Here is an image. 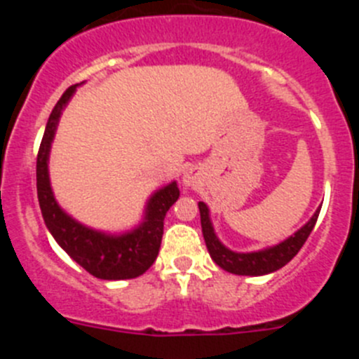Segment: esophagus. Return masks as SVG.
Returning <instances> with one entry per match:
<instances>
[{
	"label": "esophagus",
	"mask_w": 359,
	"mask_h": 359,
	"mask_svg": "<svg viewBox=\"0 0 359 359\" xmlns=\"http://www.w3.org/2000/svg\"><path fill=\"white\" fill-rule=\"evenodd\" d=\"M182 183L183 187H194L196 183H198V174H196L192 169L187 170V172H183Z\"/></svg>",
	"instance_id": "34e87169"
}]
</instances>
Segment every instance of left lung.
<instances>
[{
    "label": "left lung",
    "mask_w": 359,
    "mask_h": 359,
    "mask_svg": "<svg viewBox=\"0 0 359 359\" xmlns=\"http://www.w3.org/2000/svg\"><path fill=\"white\" fill-rule=\"evenodd\" d=\"M198 207L199 214H201L203 237H205V243H207L212 261L219 268L228 271V273L248 275V277H261V275L273 273V271L280 269L282 266H286L297 255L298 250L304 246V243H306L309 233L315 228L316 219H318L320 214L318 208L302 228H298L293 236H290L282 243L275 244V246H268V248L257 250V252H233L228 246H224L219 241V237L215 236L214 224H212L210 219V208L203 201L198 203Z\"/></svg>",
    "instance_id": "obj_1"
}]
</instances>
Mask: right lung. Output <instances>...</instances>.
Here are the masks:
<instances>
[{"label":"right lung","mask_w":359,"mask_h":359,"mask_svg":"<svg viewBox=\"0 0 359 359\" xmlns=\"http://www.w3.org/2000/svg\"><path fill=\"white\" fill-rule=\"evenodd\" d=\"M79 84L69 86L50 113L39 154H37V198L44 224L57 244L79 266L102 280H123L144 275L160 252L163 236V219L180 198L176 182L152 192L144 208V217L135 228L120 233L95 230L68 214L57 203L50 183V151L55 138L62 111L77 91Z\"/></svg>","instance_id":"obj_1"}]
</instances>
